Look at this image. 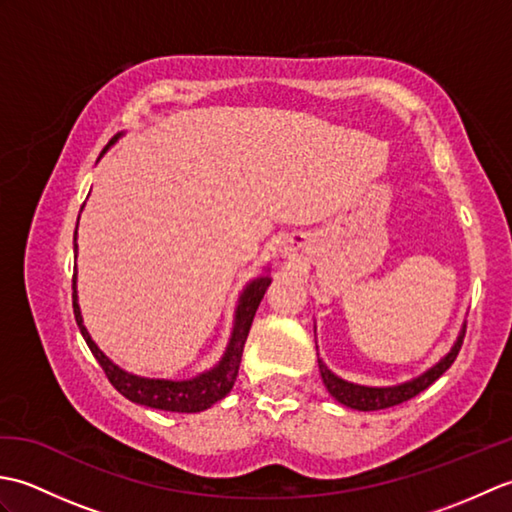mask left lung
<instances>
[{
	"instance_id": "8db88e82",
	"label": "left lung",
	"mask_w": 512,
	"mask_h": 512,
	"mask_svg": "<svg viewBox=\"0 0 512 512\" xmlns=\"http://www.w3.org/2000/svg\"><path fill=\"white\" fill-rule=\"evenodd\" d=\"M462 341H464V332L458 336V341H455L453 350L447 356H444L438 365H433L427 374H422L418 378L409 380V383H402V385H396V387H363V385L347 383V380L334 376L330 369L323 365V361H319L321 378H323V383H325V387H328L330 394L345 407H352V409H358V411H378V409L396 407V405H400V402L411 400L413 396H418L420 391H424V389L436 383V380L453 365L455 358H458Z\"/></svg>"
}]
</instances>
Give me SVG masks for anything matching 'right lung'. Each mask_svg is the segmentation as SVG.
Wrapping results in <instances>:
<instances>
[{"instance_id":"right-lung-1","label":"right lung","mask_w":512,"mask_h":512,"mask_svg":"<svg viewBox=\"0 0 512 512\" xmlns=\"http://www.w3.org/2000/svg\"><path fill=\"white\" fill-rule=\"evenodd\" d=\"M116 138L118 136H114L110 143H107V147H110ZM74 239H76V231H74ZM74 255H76V244H74ZM268 286H270V277H257L255 281H250L246 290L242 292V297H239L233 336H231V343H228V347H226V354L220 361V365L213 367L211 372L200 374L191 380L140 378L134 374H127L121 367L114 365L110 358H107L99 350V347H96L92 336L88 334V330H85L79 303H76V275L72 277V290H74L72 292V308H74L76 325H79L83 339H85V343H88L94 358L103 367L107 380H110V383L118 391H121L127 400L138 402V405H145L151 409L176 411V413H198V411L209 409L213 402L222 400L228 391L233 389L237 372H239V363H242L246 336L250 332L255 312L259 308V303H262Z\"/></svg>"}]
</instances>
